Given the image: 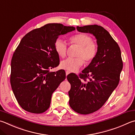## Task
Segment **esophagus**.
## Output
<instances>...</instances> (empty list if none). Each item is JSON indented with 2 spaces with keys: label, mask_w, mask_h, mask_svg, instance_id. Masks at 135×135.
<instances>
[{
  "label": "esophagus",
  "mask_w": 135,
  "mask_h": 135,
  "mask_svg": "<svg viewBox=\"0 0 135 135\" xmlns=\"http://www.w3.org/2000/svg\"><path fill=\"white\" fill-rule=\"evenodd\" d=\"M65 73H66V76H67L68 74H70V71H66L65 72Z\"/></svg>",
  "instance_id": "34e87169"
}]
</instances>
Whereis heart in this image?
I'll list each match as a JSON object with an SVG mask.
<instances>
[{"label": "heart", "mask_w": 135, "mask_h": 135, "mask_svg": "<svg viewBox=\"0 0 135 135\" xmlns=\"http://www.w3.org/2000/svg\"><path fill=\"white\" fill-rule=\"evenodd\" d=\"M70 42L77 45L80 48L77 56L83 58L85 62H89L95 58L97 52L96 44L93 42L91 36L85 33L77 34L71 37ZM55 49L58 55L64 57L67 50V44L64 40L58 38L55 42ZM84 63L81 57L67 58L61 62V67L69 71L74 72L78 70Z\"/></svg>", "instance_id": "b5f03b06"}]
</instances>
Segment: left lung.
Returning a JSON list of instances; mask_svg holds the SVG:
<instances>
[{
	"mask_svg": "<svg viewBox=\"0 0 135 135\" xmlns=\"http://www.w3.org/2000/svg\"><path fill=\"white\" fill-rule=\"evenodd\" d=\"M77 29L93 34L97 40V54L90 64L79 76L71 73L67 77L71 84L70 107L78 113L88 114L101 108L117 87L123 62L118 44L102 26H77Z\"/></svg>",
	"mask_w": 135,
	"mask_h": 135,
	"instance_id": "1",
	"label": "left lung"
}]
</instances>
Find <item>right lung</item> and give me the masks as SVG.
Segmentation results:
<instances>
[{
  "label": "right lung",
  "instance_id": "1",
  "mask_svg": "<svg viewBox=\"0 0 135 135\" xmlns=\"http://www.w3.org/2000/svg\"><path fill=\"white\" fill-rule=\"evenodd\" d=\"M75 29L48 23L21 40L12 58L11 84L19 104L26 111L42 113L50 107L52 93L65 79L64 70L50 71L60 64L55 42L60 35Z\"/></svg>",
  "mask_w": 135,
  "mask_h": 135
}]
</instances>
